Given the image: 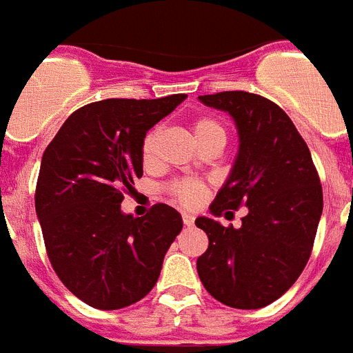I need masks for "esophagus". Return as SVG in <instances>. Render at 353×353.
Wrapping results in <instances>:
<instances>
[{
  "label": "esophagus",
  "instance_id": "esophagus-1",
  "mask_svg": "<svg viewBox=\"0 0 353 353\" xmlns=\"http://www.w3.org/2000/svg\"><path fill=\"white\" fill-rule=\"evenodd\" d=\"M182 221H184V225H188V228H190V225H193L194 216L190 215V213H182Z\"/></svg>",
  "mask_w": 353,
  "mask_h": 353
}]
</instances>
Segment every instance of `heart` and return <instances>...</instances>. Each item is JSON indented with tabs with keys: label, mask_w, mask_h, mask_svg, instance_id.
<instances>
[{
	"label": "heart",
	"mask_w": 353,
	"mask_h": 353,
	"mask_svg": "<svg viewBox=\"0 0 353 353\" xmlns=\"http://www.w3.org/2000/svg\"><path fill=\"white\" fill-rule=\"evenodd\" d=\"M191 131H193L194 140L199 142L200 148H204L208 143H221L224 148L225 138H228V131L216 118L211 117H200L194 118L191 123ZM157 143H159V131L153 129L145 134L142 142V159L143 162H153L154 151H157ZM169 194L173 196L179 204L193 208V205L200 204L205 194V185L200 180L194 179H184L176 180L169 185Z\"/></svg>",
	"instance_id": "b5f03b06"
}]
</instances>
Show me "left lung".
I'll return each instance as SVG.
<instances>
[{
  "label": "left lung",
  "mask_w": 353,
  "mask_h": 353,
  "mask_svg": "<svg viewBox=\"0 0 353 353\" xmlns=\"http://www.w3.org/2000/svg\"><path fill=\"white\" fill-rule=\"evenodd\" d=\"M239 131V154L210 211L233 215L246 205L241 228L199 216L210 239L196 261L204 288L225 306L264 308L303 273L323 213V188L310 149L286 112L246 91L204 94Z\"/></svg>",
  "instance_id": "8db88e82"
}]
</instances>
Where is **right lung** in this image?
Segmentation results:
<instances>
[{"label": "right lung", "mask_w": 353, "mask_h": 353, "mask_svg": "<svg viewBox=\"0 0 353 353\" xmlns=\"http://www.w3.org/2000/svg\"><path fill=\"white\" fill-rule=\"evenodd\" d=\"M184 100L94 101L72 112L45 149L34 202L47 255L67 290L92 308H125L145 297L182 231L171 205L132 216L120 204L143 174L145 132Z\"/></svg>", "instance_id": "obj_1"}]
</instances>
